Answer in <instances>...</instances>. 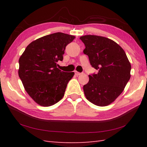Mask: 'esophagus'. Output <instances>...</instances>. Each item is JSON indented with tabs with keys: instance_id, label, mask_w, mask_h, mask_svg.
<instances>
[{
	"instance_id": "34e87169",
	"label": "esophagus",
	"mask_w": 147,
	"mask_h": 147,
	"mask_svg": "<svg viewBox=\"0 0 147 147\" xmlns=\"http://www.w3.org/2000/svg\"><path fill=\"white\" fill-rule=\"evenodd\" d=\"M74 73H75L76 76H79V75H80L81 74H82L81 73H79V72H78V71H75V72H74Z\"/></svg>"
}]
</instances>
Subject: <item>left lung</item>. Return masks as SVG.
<instances>
[{
    "label": "left lung",
    "mask_w": 147,
    "mask_h": 147,
    "mask_svg": "<svg viewBox=\"0 0 147 147\" xmlns=\"http://www.w3.org/2000/svg\"><path fill=\"white\" fill-rule=\"evenodd\" d=\"M80 38L85 45L83 53L98 71L89 75L88 83L83 86L84 93L92 104L108 105L120 95L129 80L130 62L124 50L113 40L96 35Z\"/></svg>",
    "instance_id": "left-lung-1"
}]
</instances>
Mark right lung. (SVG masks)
Masks as SVG:
<instances>
[{"mask_svg":"<svg viewBox=\"0 0 147 147\" xmlns=\"http://www.w3.org/2000/svg\"><path fill=\"white\" fill-rule=\"evenodd\" d=\"M75 36L57 32L36 39L27 46L19 60L18 74L24 89L37 104L54 105L64 96L74 73L62 71L57 62Z\"/></svg>","mask_w":147,"mask_h":147,"instance_id":"right-lung-1","label":"right lung"}]
</instances>
